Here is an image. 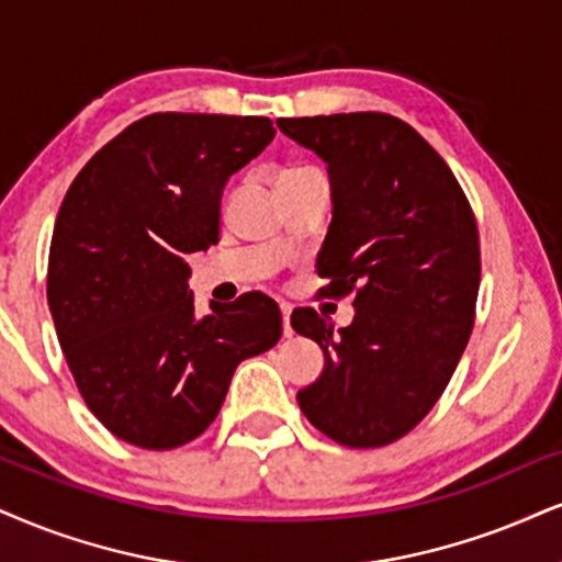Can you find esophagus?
I'll return each instance as SVG.
<instances>
[{
  "instance_id": "1",
  "label": "esophagus",
  "mask_w": 562,
  "mask_h": 562,
  "mask_svg": "<svg viewBox=\"0 0 562 562\" xmlns=\"http://www.w3.org/2000/svg\"><path fill=\"white\" fill-rule=\"evenodd\" d=\"M281 315H283V336H292L294 330H292V304L289 302H283L281 304Z\"/></svg>"
}]
</instances>
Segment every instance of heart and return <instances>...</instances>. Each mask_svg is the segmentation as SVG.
<instances>
[{"label":"heart","instance_id":"obj_1","mask_svg":"<svg viewBox=\"0 0 562 562\" xmlns=\"http://www.w3.org/2000/svg\"><path fill=\"white\" fill-rule=\"evenodd\" d=\"M296 171H304V169H286V171H281V177H286V175H296Z\"/></svg>","mask_w":562,"mask_h":562}]
</instances>
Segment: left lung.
<instances>
[{
	"instance_id": "8db88e82",
	"label": "left lung",
	"mask_w": 562,
	"mask_h": 562,
	"mask_svg": "<svg viewBox=\"0 0 562 562\" xmlns=\"http://www.w3.org/2000/svg\"><path fill=\"white\" fill-rule=\"evenodd\" d=\"M328 164L334 221L317 255L325 296H355L349 328L313 307L296 334L325 370L296 393L310 425L346 448H380L438 404L474 328L480 232L469 198L412 124L383 112L279 120Z\"/></svg>"
}]
</instances>
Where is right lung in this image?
Listing matches in <instances>:
<instances>
[{
  "instance_id": "right-lung-1",
  "label": "right lung",
  "mask_w": 562,
  "mask_h": 562,
  "mask_svg": "<svg viewBox=\"0 0 562 562\" xmlns=\"http://www.w3.org/2000/svg\"><path fill=\"white\" fill-rule=\"evenodd\" d=\"M268 116L148 114L69 184L46 296L82 401L109 432L171 450L218 417L241 359L281 338L260 292L195 313L187 255L218 241L226 179L273 140Z\"/></svg>"
}]
</instances>
